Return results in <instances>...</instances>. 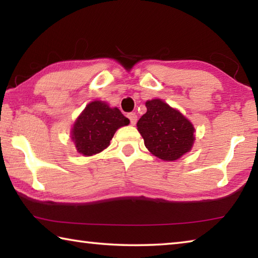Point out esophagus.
<instances>
[{
	"label": "esophagus",
	"instance_id": "esophagus-1",
	"mask_svg": "<svg viewBox=\"0 0 258 258\" xmlns=\"http://www.w3.org/2000/svg\"><path fill=\"white\" fill-rule=\"evenodd\" d=\"M127 117H128V119H130V121H131V124H132V125H135V123H137V120H138V116H137V113H134V112H130V113H127Z\"/></svg>",
	"mask_w": 258,
	"mask_h": 258
}]
</instances>
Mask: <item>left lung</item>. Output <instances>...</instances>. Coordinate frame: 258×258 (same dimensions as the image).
I'll return each instance as SVG.
<instances>
[{"mask_svg":"<svg viewBox=\"0 0 258 258\" xmlns=\"http://www.w3.org/2000/svg\"><path fill=\"white\" fill-rule=\"evenodd\" d=\"M147 112L137 127L152 155L165 161H174L189 152L195 143V126L175 108L161 99L148 100Z\"/></svg>","mask_w":258,"mask_h":258,"instance_id":"8db88e82","label":"left lung"}]
</instances>
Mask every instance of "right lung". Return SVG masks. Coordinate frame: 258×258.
<instances>
[{
  "label": "right lung",
  "instance_id": "obj_1",
  "mask_svg": "<svg viewBox=\"0 0 258 258\" xmlns=\"http://www.w3.org/2000/svg\"><path fill=\"white\" fill-rule=\"evenodd\" d=\"M130 124V119L117 107L111 108L101 100L86 104L71 131V139L78 154L97 155L110 145L116 131Z\"/></svg>",
  "mask_w": 258,
  "mask_h": 258
}]
</instances>
